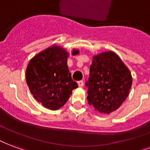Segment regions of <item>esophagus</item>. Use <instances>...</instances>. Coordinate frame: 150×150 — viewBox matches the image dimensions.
<instances>
[{
	"mask_svg": "<svg viewBox=\"0 0 150 150\" xmlns=\"http://www.w3.org/2000/svg\"><path fill=\"white\" fill-rule=\"evenodd\" d=\"M77 84L80 88H82L84 86V82H83V81H80L77 82Z\"/></svg>",
	"mask_w": 150,
	"mask_h": 150,
	"instance_id": "esophagus-1",
	"label": "esophagus"
}]
</instances>
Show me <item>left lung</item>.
Instances as JSON below:
<instances>
[{"instance_id": "1", "label": "left lung", "mask_w": 150, "mask_h": 150, "mask_svg": "<svg viewBox=\"0 0 150 150\" xmlns=\"http://www.w3.org/2000/svg\"><path fill=\"white\" fill-rule=\"evenodd\" d=\"M88 88V103L100 113L116 111L127 98L132 76L119 55L104 51L92 57Z\"/></svg>"}]
</instances>
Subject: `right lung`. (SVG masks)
<instances>
[{
  "instance_id": "1",
  "label": "right lung",
  "mask_w": 150,
  "mask_h": 150,
  "mask_svg": "<svg viewBox=\"0 0 150 150\" xmlns=\"http://www.w3.org/2000/svg\"><path fill=\"white\" fill-rule=\"evenodd\" d=\"M72 55L79 54L74 49ZM69 53L62 47L52 45L35 55L26 69V81L34 98L52 111L67 102L73 90L78 87L67 66Z\"/></svg>"
}]
</instances>
